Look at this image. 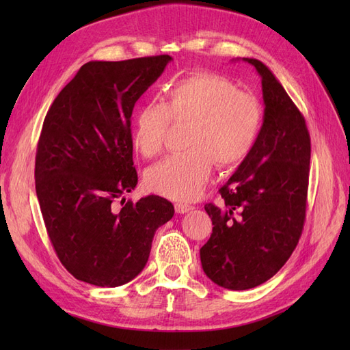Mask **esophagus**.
Instances as JSON below:
<instances>
[{
    "mask_svg": "<svg viewBox=\"0 0 350 350\" xmlns=\"http://www.w3.org/2000/svg\"><path fill=\"white\" fill-rule=\"evenodd\" d=\"M193 208H194L193 206H189V204H187V203H176V204H175V210H176V213H179V215L188 213V211H191Z\"/></svg>",
    "mask_w": 350,
    "mask_h": 350,
    "instance_id": "obj_1",
    "label": "esophagus"
}]
</instances>
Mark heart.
<instances>
[{"mask_svg": "<svg viewBox=\"0 0 350 350\" xmlns=\"http://www.w3.org/2000/svg\"><path fill=\"white\" fill-rule=\"evenodd\" d=\"M171 120L188 122L189 149L147 169L150 191L176 201L194 200L204 191L216 162L238 165L256 144L262 124L258 100L230 80L198 72L169 86L165 102L150 100L134 113L131 139L137 152L154 157L163 150Z\"/></svg>", "mask_w": 350, "mask_h": 350, "instance_id": "obj_1", "label": "heart"}]
</instances>
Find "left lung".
<instances>
[{
	"instance_id": "obj_1",
	"label": "left lung",
	"mask_w": 350,
	"mask_h": 350,
	"mask_svg": "<svg viewBox=\"0 0 350 350\" xmlns=\"http://www.w3.org/2000/svg\"><path fill=\"white\" fill-rule=\"evenodd\" d=\"M242 59L261 77L264 121L252 150L219 189L224 204L204 206L213 232L200 250L207 278L230 291L267 282L292 256L304 229L311 157L308 129L289 94L261 61Z\"/></svg>"
}]
</instances>
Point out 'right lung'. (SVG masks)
<instances>
[{
  "instance_id": "add662e5",
  "label": "right lung",
  "mask_w": 350,
  "mask_h": 350,
  "mask_svg": "<svg viewBox=\"0 0 350 350\" xmlns=\"http://www.w3.org/2000/svg\"><path fill=\"white\" fill-rule=\"evenodd\" d=\"M171 59L90 61L45 116L36 194L59 261L81 282L116 288L133 280L149 260L156 229L175 213L171 201L159 196L137 203L124 198L139 179L133 162L134 105Z\"/></svg>"
}]
</instances>
